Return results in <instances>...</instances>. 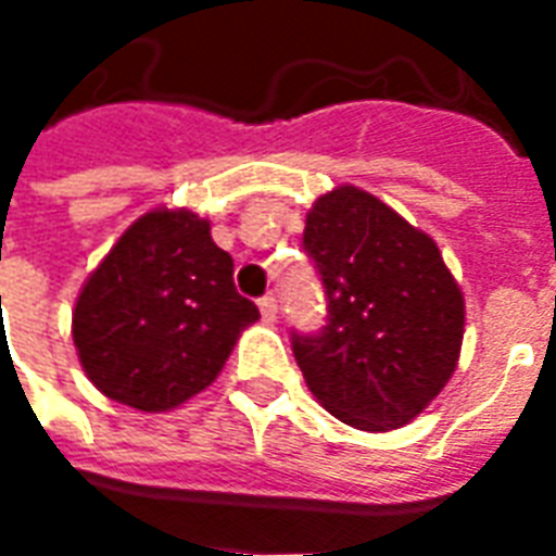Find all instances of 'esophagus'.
<instances>
[{"label": "esophagus", "mask_w": 556, "mask_h": 556, "mask_svg": "<svg viewBox=\"0 0 556 556\" xmlns=\"http://www.w3.org/2000/svg\"><path fill=\"white\" fill-rule=\"evenodd\" d=\"M258 309H262V318H265V321H277V298H274V294L258 298Z\"/></svg>", "instance_id": "1"}]
</instances>
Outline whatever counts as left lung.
Instances as JSON below:
<instances>
[{
	"label": "left lung",
	"mask_w": 556,
	"mask_h": 556,
	"mask_svg": "<svg viewBox=\"0 0 556 556\" xmlns=\"http://www.w3.org/2000/svg\"><path fill=\"white\" fill-rule=\"evenodd\" d=\"M303 250L327 294V325L291 333L306 387L354 429L410 422L453 378L465 339V298L438 243L342 184L315 199Z\"/></svg>",
	"instance_id": "8db88e82"
}]
</instances>
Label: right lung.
I'll return each mask as SVG.
<instances>
[{
	"label": "right lung",
	"instance_id": "add662e5",
	"mask_svg": "<svg viewBox=\"0 0 556 556\" xmlns=\"http://www.w3.org/2000/svg\"><path fill=\"white\" fill-rule=\"evenodd\" d=\"M235 262L187 207L148 211L91 270L74 306L89 381L127 408L157 414L202 393L258 306L235 289Z\"/></svg>",
	"mask_w": 556,
	"mask_h": 556
}]
</instances>
